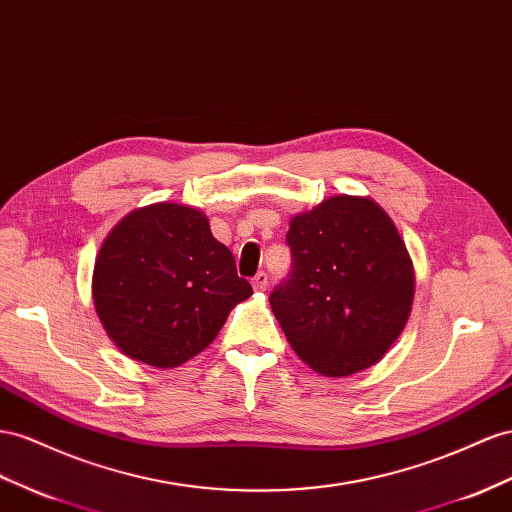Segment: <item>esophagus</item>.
Segmentation results:
<instances>
[{"mask_svg": "<svg viewBox=\"0 0 512 512\" xmlns=\"http://www.w3.org/2000/svg\"><path fill=\"white\" fill-rule=\"evenodd\" d=\"M267 284H269V278H267V273H256L254 275V280H252V286H254V290H258V293H262V290H267Z\"/></svg>", "mask_w": 512, "mask_h": 512, "instance_id": "1", "label": "esophagus"}]
</instances>
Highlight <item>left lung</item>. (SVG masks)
Here are the masks:
<instances>
[{"label":"left lung","mask_w":512,"mask_h":512,"mask_svg":"<svg viewBox=\"0 0 512 512\" xmlns=\"http://www.w3.org/2000/svg\"><path fill=\"white\" fill-rule=\"evenodd\" d=\"M293 273L269 303L290 347L325 377L375 366L403 334L416 273L390 215L368 196H331L290 219Z\"/></svg>","instance_id":"1"}]
</instances>
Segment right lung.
I'll list each match as a JSON object with an SVG mask.
<instances>
[{"mask_svg":"<svg viewBox=\"0 0 512 512\" xmlns=\"http://www.w3.org/2000/svg\"><path fill=\"white\" fill-rule=\"evenodd\" d=\"M254 293L198 209L157 202L124 215L94 260L92 299L116 347L176 368L204 351Z\"/></svg>","mask_w":512,"mask_h":512,"instance_id":"obj_1","label":"right lung"}]
</instances>
